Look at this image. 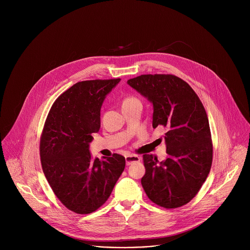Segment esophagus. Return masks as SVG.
<instances>
[{"label":"esophagus","instance_id":"esophagus-1","mask_svg":"<svg viewBox=\"0 0 250 250\" xmlns=\"http://www.w3.org/2000/svg\"><path fill=\"white\" fill-rule=\"evenodd\" d=\"M140 160H141V157L137 156V155H134V154H129V155L125 156L126 165H130L133 162H139Z\"/></svg>","mask_w":250,"mask_h":250}]
</instances>
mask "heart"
Here are the masks:
<instances>
[{"label": "heart", "mask_w": 250, "mask_h": 250, "mask_svg": "<svg viewBox=\"0 0 250 250\" xmlns=\"http://www.w3.org/2000/svg\"><path fill=\"white\" fill-rule=\"evenodd\" d=\"M139 102L137 98L133 97V96H126L123 99V103H122V106L124 105H127V104H133V103H137Z\"/></svg>", "instance_id": "b5f03b06"}]
</instances>
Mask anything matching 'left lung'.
Here are the masks:
<instances>
[{
    "label": "left lung",
    "instance_id": "obj_1",
    "mask_svg": "<svg viewBox=\"0 0 250 250\" xmlns=\"http://www.w3.org/2000/svg\"><path fill=\"white\" fill-rule=\"evenodd\" d=\"M127 84L153 104V127L168 130L165 161L144 155L141 185L154 204L175 208L200 191L212 162V141L204 105L190 85L172 74H145Z\"/></svg>",
    "mask_w": 250,
    "mask_h": 250
}]
</instances>
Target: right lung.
Wrapping results in <instances>:
<instances>
[{
  "mask_svg": "<svg viewBox=\"0 0 250 250\" xmlns=\"http://www.w3.org/2000/svg\"><path fill=\"white\" fill-rule=\"evenodd\" d=\"M120 81L76 83L55 100L43 125L40 142L43 173L62 205L79 215L105 203L125 166L121 154L94 160L89 151L92 133L101 126L103 101Z\"/></svg>",
  "mask_w": 250,
  "mask_h": 250,
  "instance_id": "obj_1",
  "label": "right lung"
}]
</instances>
